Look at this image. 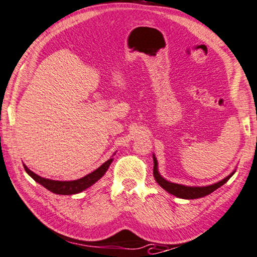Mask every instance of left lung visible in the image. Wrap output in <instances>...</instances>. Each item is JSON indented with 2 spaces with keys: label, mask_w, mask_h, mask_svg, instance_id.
I'll return each mask as SVG.
<instances>
[{
  "label": "left lung",
  "mask_w": 257,
  "mask_h": 257,
  "mask_svg": "<svg viewBox=\"0 0 257 257\" xmlns=\"http://www.w3.org/2000/svg\"><path fill=\"white\" fill-rule=\"evenodd\" d=\"M234 173H235V170L233 171L231 174L227 175L226 178H224L223 180H220V181L212 183V185H209V186L191 187V186L179 185V183L167 181L166 179H164L162 175H160L158 171V162H157L156 156L153 155V177H155L157 183H158L162 188L165 189L167 193L174 195V196H177L179 198H185V200H195V198H201V197L206 196V195L211 194L212 191L219 188V187L223 186L224 183H226L229 180V178H231Z\"/></svg>",
  "instance_id": "8db88e82"
}]
</instances>
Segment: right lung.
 Masks as SVG:
<instances>
[{"label":"right lung","mask_w":257,"mask_h":257,"mask_svg":"<svg viewBox=\"0 0 257 257\" xmlns=\"http://www.w3.org/2000/svg\"><path fill=\"white\" fill-rule=\"evenodd\" d=\"M114 155H115V153H114ZM112 162L113 158H109L107 162L102 164L100 167H98L95 171L91 172L90 174H87L85 177L77 180H71V181H57V180L45 179L31 171L30 168H28V166L24 165V164H23V165H24L26 173H28L34 181L45 187L46 189L52 191V193L57 195H74L87 189L92 185H94L98 180H100L104 177V174L106 173L107 170H108V167L110 164H112Z\"/></svg>","instance_id":"right-lung-1"}]
</instances>
